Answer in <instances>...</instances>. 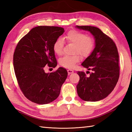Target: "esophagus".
<instances>
[{
  "label": "esophagus",
  "mask_w": 132,
  "mask_h": 132,
  "mask_svg": "<svg viewBox=\"0 0 132 132\" xmlns=\"http://www.w3.org/2000/svg\"><path fill=\"white\" fill-rule=\"evenodd\" d=\"M68 72L69 74H70L73 73L74 71L72 70H71V69H68Z\"/></svg>",
  "instance_id": "34e87169"
}]
</instances>
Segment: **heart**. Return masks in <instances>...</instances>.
I'll use <instances>...</instances> for the list:
<instances>
[{"mask_svg":"<svg viewBox=\"0 0 132 132\" xmlns=\"http://www.w3.org/2000/svg\"><path fill=\"white\" fill-rule=\"evenodd\" d=\"M65 40L69 43L75 45L74 52L78 53L84 57L91 54L94 47V40L91 36L77 30H71L67 33ZM63 41L58 38L53 44V50L55 54L61 55L63 53ZM76 53L72 55H64L59 60L60 65L68 69H72L81 60L80 55Z\"/></svg>","mask_w":132,"mask_h":132,"instance_id":"heart-1","label":"heart"}]
</instances>
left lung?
<instances>
[{
	"mask_svg": "<svg viewBox=\"0 0 132 132\" xmlns=\"http://www.w3.org/2000/svg\"><path fill=\"white\" fill-rule=\"evenodd\" d=\"M76 28L89 32L95 40L94 50L82 63L92 72L87 77L84 72L78 71L80 79L77 86V93L83 100L97 102L108 96L118 82V50L113 41L98 28L78 26Z\"/></svg>",
	"mask_w": 132,
	"mask_h": 132,
	"instance_id": "8db88e82",
	"label": "left lung"
}]
</instances>
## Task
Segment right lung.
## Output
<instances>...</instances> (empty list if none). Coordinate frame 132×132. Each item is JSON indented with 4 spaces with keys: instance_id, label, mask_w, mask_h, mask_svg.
<instances>
[{
    "instance_id": "obj_1",
    "label": "right lung",
    "mask_w": 132,
    "mask_h": 132,
    "mask_svg": "<svg viewBox=\"0 0 132 132\" xmlns=\"http://www.w3.org/2000/svg\"><path fill=\"white\" fill-rule=\"evenodd\" d=\"M62 27L38 26L19 41L13 54L14 70L20 88L31 102L45 104L55 100L68 77L63 68L46 73L44 68L57 66L53 45L63 34Z\"/></svg>"
}]
</instances>
